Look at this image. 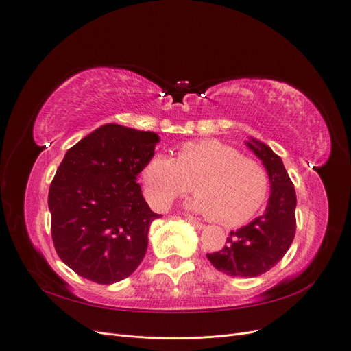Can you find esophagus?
Segmentation results:
<instances>
[{
  "instance_id": "obj_1",
  "label": "esophagus",
  "mask_w": 351,
  "mask_h": 351,
  "mask_svg": "<svg viewBox=\"0 0 351 351\" xmlns=\"http://www.w3.org/2000/svg\"><path fill=\"white\" fill-rule=\"evenodd\" d=\"M189 222H190V224H192L193 227H196L197 230H204L205 228V226L204 224H202V222H199V221H196L193 217H187L186 218Z\"/></svg>"
}]
</instances>
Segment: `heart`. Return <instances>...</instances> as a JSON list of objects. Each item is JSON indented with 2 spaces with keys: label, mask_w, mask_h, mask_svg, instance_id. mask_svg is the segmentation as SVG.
Returning a JSON list of instances; mask_svg holds the SVG:
<instances>
[{
  "label": "heart",
  "mask_w": 351,
  "mask_h": 351,
  "mask_svg": "<svg viewBox=\"0 0 351 351\" xmlns=\"http://www.w3.org/2000/svg\"><path fill=\"white\" fill-rule=\"evenodd\" d=\"M142 183L149 204L165 210L180 196L197 193L187 208L226 227L249 221L263 205L269 177L256 159L215 139L186 142L177 156L154 155L142 169Z\"/></svg>",
  "instance_id": "b5f03b06"
}]
</instances>
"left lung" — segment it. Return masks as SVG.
<instances>
[{
    "instance_id": "left-lung-1",
    "label": "left lung",
    "mask_w": 351,
    "mask_h": 351,
    "mask_svg": "<svg viewBox=\"0 0 351 351\" xmlns=\"http://www.w3.org/2000/svg\"><path fill=\"white\" fill-rule=\"evenodd\" d=\"M256 155L271 183L267 209L247 226L231 231L222 250L208 253L214 267L231 277L253 278L275 267L291 246L295 234V192L281 158L256 139L246 142Z\"/></svg>"
}]
</instances>
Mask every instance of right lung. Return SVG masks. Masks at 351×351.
I'll return each instance as SVG.
<instances>
[{
    "mask_svg": "<svg viewBox=\"0 0 351 351\" xmlns=\"http://www.w3.org/2000/svg\"><path fill=\"white\" fill-rule=\"evenodd\" d=\"M159 136L105 124L66 152L48 193L60 259L80 277L114 284L139 267L159 218L136 183Z\"/></svg>",
    "mask_w": 351,
    "mask_h": 351,
    "instance_id": "obj_1",
    "label": "right lung"
}]
</instances>
